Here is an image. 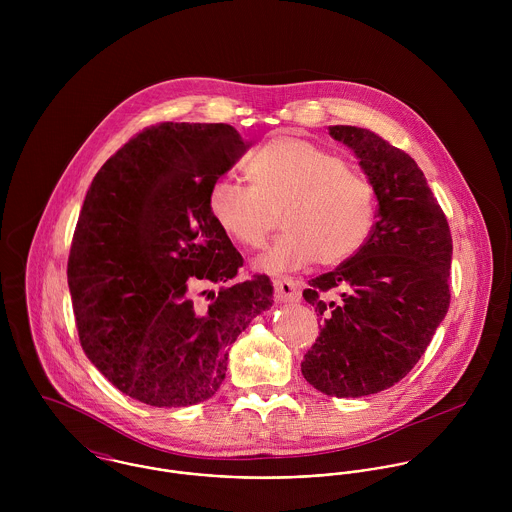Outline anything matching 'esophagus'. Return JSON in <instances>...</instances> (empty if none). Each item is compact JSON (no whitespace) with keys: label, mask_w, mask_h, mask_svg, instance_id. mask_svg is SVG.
<instances>
[{"label":"esophagus","mask_w":512,"mask_h":512,"mask_svg":"<svg viewBox=\"0 0 512 512\" xmlns=\"http://www.w3.org/2000/svg\"><path fill=\"white\" fill-rule=\"evenodd\" d=\"M274 290H276V299L280 303H295L301 299V282L292 278H276Z\"/></svg>","instance_id":"obj_1"}]
</instances>
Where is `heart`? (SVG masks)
Wrapping results in <instances>:
<instances>
[{
	"instance_id": "b5f03b06",
	"label": "heart",
	"mask_w": 512,
	"mask_h": 512,
	"mask_svg": "<svg viewBox=\"0 0 512 512\" xmlns=\"http://www.w3.org/2000/svg\"><path fill=\"white\" fill-rule=\"evenodd\" d=\"M252 185L217 179L207 207L220 230L240 246L260 248L278 215L286 234L256 260L266 274L341 264L365 246L376 217L370 181L345 161L297 136H278L248 161Z\"/></svg>"
}]
</instances>
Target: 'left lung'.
<instances>
[{
	"label": "left lung",
	"mask_w": 512,
	"mask_h": 512,
	"mask_svg": "<svg viewBox=\"0 0 512 512\" xmlns=\"http://www.w3.org/2000/svg\"><path fill=\"white\" fill-rule=\"evenodd\" d=\"M329 136L359 159L378 211L365 246L303 292L323 325L301 374L327 396L361 398L400 382L426 353L449 307L453 244L408 153L365 128L329 126Z\"/></svg>",
	"instance_id": "1"
}]
</instances>
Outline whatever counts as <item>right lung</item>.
Masks as SVG:
<instances>
[{
	"instance_id": "right-lung-1",
	"label": "right lung",
	"mask_w": 512,
	"mask_h": 512,
	"mask_svg": "<svg viewBox=\"0 0 512 512\" xmlns=\"http://www.w3.org/2000/svg\"><path fill=\"white\" fill-rule=\"evenodd\" d=\"M250 146L228 124L165 122L118 149L86 193L67 272L78 339L92 365L147 406L209 400L230 345L274 303L268 276L232 282L242 256L207 207L213 183ZM209 283L220 292L197 302Z\"/></svg>"
}]
</instances>
